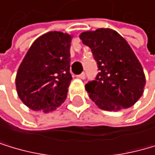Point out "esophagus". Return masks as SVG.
Listing matches in <instances>:
<instances>
[{
    "label": "esophagus",
    "instance_id": "1",
    "mask_svg": "<svg viewBox=\"0 0 155 155\" xmlns=\"http://www.w3.org/2000/svg\"><path fill=\"white\" fill-rule=\"evenodd\" d=\"M77 77H78V78H80V79H82V80H84L86 78V74L85 73H81L80 75H78Z\"/></svg>",
    "mask_w": 155,
    "mask_h": 155
}]
</instances>
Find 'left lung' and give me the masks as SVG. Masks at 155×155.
<instances>
[{
	"label": "left lung",
	"instance_id": "8db88e82",
	"mask_svg": "<svg viewBox=\"0 0 155 155\" xmlns=\"http://www.w3.org/2000/svg\"><path fill=\"white\" fill-rule=\"evenodd\" d=\"M91 48L99 73L85 86L99 109L117 111L134 106L142 96L146 85L140 62L128 42L110 28H98L80 34Z\"/></svg>",
	"mask_w": 155,
	"mask_h": 155
}]
</instances>
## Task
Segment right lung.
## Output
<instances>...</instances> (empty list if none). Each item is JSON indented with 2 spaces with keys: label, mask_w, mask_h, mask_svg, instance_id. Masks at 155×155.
Listing matches in <instances>:
<instances>
[{
  "label": "right lung",
  "mask_w": 155,
  "mask_h": 155,
  "mask_svg": "<svg viewBox=\"0 0 155 155\" xmlns=\"http://www.w3.org/2000/svg\"><path fill=\"white\" fill-rule=\"evenodd\" d=\"M72 36L50 31L33 42L17 71L15 84L21 102L32 110L48 112L67 98L72 77L70 43Z\"/></svg>",
  "instance_id": "1"
}]
</instances>
